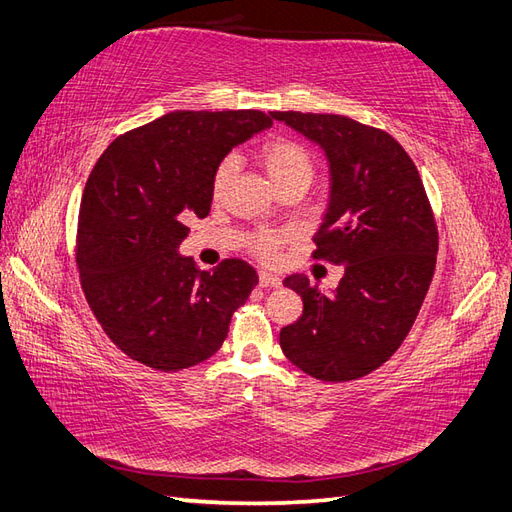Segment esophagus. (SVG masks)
Listing matches in <instances>:
<instances>
[{
    "label": "esophagus",
    "mask_w": 512,
    "mask_h": 512,
    "mask_svg": "<svg viewBox=\"0 0 512 512\" xmlns=\"http://www.w3.org/2000/svg\"><path fill=\"white\" fill-rule=\"evenodd\" d=\"M258 285L260 287H271V289H278L282 285V280L274 274H269V271H258Z\"/></svg>",
    "instance_id": "1"
}]
</instances>
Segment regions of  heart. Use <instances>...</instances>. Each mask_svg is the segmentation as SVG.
<instances>
[{
    "label": "heart",
    "instance_id": "obj_1",
    "mask_svg": "<svg viewBox=\"0 0 512 512\" xmlns=\"http://www.w3.org/2000/svg\"><path fill=\"white\" fill-rule=\"evenodd\" d=\"M260 162L267 168L269 177L274 179L278 188H285L289 184H304L309 186L315 175V157L298 140L291 138H271L260 146ZM238 173V157L225 155L217 164L210 181V192L214 201H221L225 197L227 188L234 181ZM285 232L276 230H258L249 238V252L258 256L260 260H274L278 256V249L285 241Z\"/></svg>",
    "mask_w": 512,
    "mask_h": 512
}]
</instances>
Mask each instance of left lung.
<instances>
[{
	"label": "left lung",
	"instance_id": "8db88e82",
	"mask_svg": "<svg viewBox=\"0 0 512 512\" xmlns=\"http://www.w3.org/2000/svg\"><path fill=\"white\" fill-rule=\"evenodd\" d=\"M324 149L331 203L313 258L344 265L333 293L304 274L285 278L302 298L280 348L302 372L342 383L388 361L410 333L434 278L438 227L412 157L390 133L335 113L274 111Z\"/></svg>",
	"mask_w": 512,
	"mask_h": 512
}]
</instances>
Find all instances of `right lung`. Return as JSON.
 <instances>
[{"instance_id":"right-lung-1","label":"right lung","mask_w":512,"mask_h":512,"mask_svg":"<svg viewBox=\"0 0 512 512\" xmlns=\"http://www.w3.org/2000/svg\"><path fill=\"white\" fill-rule=\"evenodd\" d=\"M271 118L173 111L118 135L98 157L78 210L76 267L102 331L133 361L160 372L206 361L258 285L241 258L201 271L177 249L190 232L184 221L210 214L214 168Z\"/></svg>"}]
</instances>
